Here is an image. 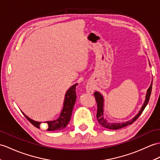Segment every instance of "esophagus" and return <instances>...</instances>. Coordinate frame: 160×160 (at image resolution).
I'll return each instance as SVG.
<instances>
[{"mask_svg":"<svg viewBox=\"0 0 160 160\" xmlns=\"http://www.w3.org/2000/svg\"><path fill=\"white\" fill-rule=\"evenodd\" d=\"M87 91L91 94L93 93V92H94L93 87H92V85H88V86H87Z\"/></svg>","mask_w":160,"mask_h":160,"instance_id":"34e87169","label":"esophagus"}]
</instances>
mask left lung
<instances>
[{"label":"left lung","instance_id":"obj_1","mask_svg":"<svg viewBox=\"0 0 160 160\" xmlns=\"http://www.w3.org/2000/svg\"><path fill=\"white\" fill-rule=\"evenodd\" d=\"M151 90H152V82L151 84V86L149 87V88H148L147 92V95H146L145 101H144V102L143 103V106H142V108H141V109L139 111V112L137 114L136 116L132 118V119L129 120L125 122H122V123L108 122V121L104 118V117H103V96L102 95L101 93H100V92H99L98 91L95 92L94 96H95L96 102H97V105H98L97 118H98V122H99V124L102 125L103 128H107V129H114V130L126 127V126H128L129 125H131L140 117V115L142 114L143 110H144V108H145V107L147 106V103L148 102V100H149V98H150Z\"/></svg>","mask_w":160,"mask_h":160}]
</instances>
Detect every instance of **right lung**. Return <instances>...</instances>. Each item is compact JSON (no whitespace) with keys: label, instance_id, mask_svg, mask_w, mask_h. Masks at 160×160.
<instances>
[{"label":"right lung","instance_id":"right-lung-1","mask_svg":"<svg viewBox=\"0 0 160 160\" xmlns=\"http://www.w3.org/2000/svg\"><path fill=\"white\" fill-rule=\"evenodd\" d=\"M78 84H73V86L70 87L68 91L66 92L65 95L64 103H63V108L61 112L60 116L54 121H48L44 122H46L48 125L47 131H58L64 129L70 121V118L72 117V111L74 104H75L76 99V87ZM23 113V112H22ZM24 117L35 126V127L39 128V125L42 123V122L35 121L31 119L27 116H26L24 113H23Z\"/></svg>","mask_w":160,"mask_h":160}]
</instances>
